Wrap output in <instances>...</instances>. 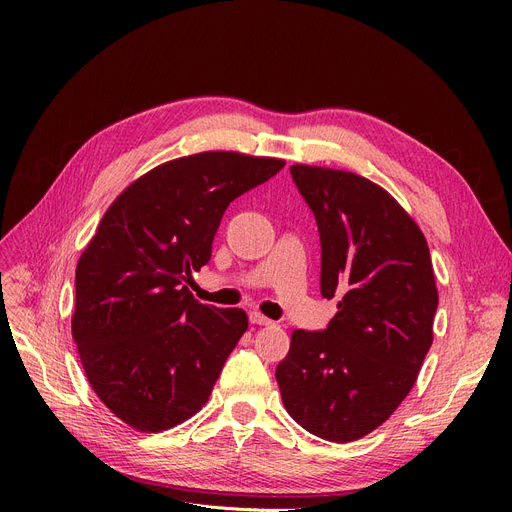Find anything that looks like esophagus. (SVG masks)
<instances>
[{"label":"esophagus","instance_id":"1","mask_svg":"<svg viewBox=\"0 0 512 512\" xmlns=\"http://www.w3.org/2000/svg\"><path fill=\"white\" fill-rule=\"evenodd\" d=\"M249 319H251V324H253V326H272V324H274L272 319L263 317L259 311H251V313H249Z\"/></svg>","mask_w":512,"mask_h":512}]
</instances>
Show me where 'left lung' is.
Returning <instances> with one entry per match:
<instances>
[{"instance_id": "8db88e82", "label": "left lung", "mask_w": 512, "mask_h": 512, "mask_svg": "<svg viewBox=\"0 0 512 512\" xmlns=\"http://www.w3.org/2000/svg\"><path fill=\"white\" fill-rule=\"evenodd\" d=\"M290 174L315 215L321 297H336L338 313L326 330H294L276 380L288 415L309 434L351 442L396 411L432 346V257L378 184L299 164Z\"/></svg>"}]
</instances>
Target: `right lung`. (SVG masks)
<instances>
[{
	"instance_id": "right-lung-1",
	"label": "right lung",
	"mask_w": 512,
	"mask_h": 512,
	"mask_svg": "<svg viewBox=\"0 0 512 512\" xmlns=\"http://www.w3.org/2000/svg\"><path fill=\"white\" fill-rule=\"evenodd\" d=\"M282 159L207 151L141 176L105 211L76 265L72 338L103 405L139 432L193 417L249 328L242 309L193 299L228 205Z\"/></svg>"
}]
</instances>
